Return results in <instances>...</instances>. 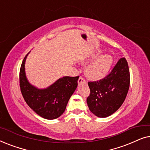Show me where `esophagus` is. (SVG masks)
Wrapping results in <instances>:
<instances>
[{
	"instance_id": "obj_1",
	"label": "esophagus",
	"mask_w": 150,
	"mask_h": 150,
	"mask_svg": "<svg viewBox=\"0 0 150 150\" xmlns=\"http://www.w3.org/2000/svg\"><path fill=\"white\" fill-rule=\"evenodd\" d=\"M86 83V81H85V80L83 79V78L80 77L79 81H78V83L80 84V83Z\"/></svg>"
}]
</instances>
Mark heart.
Segmentation results:
<instances>
[{"label":"heart","instance_id":"obj_1","mask_svg":"<svg viewBox=\"0 0 150 150\" xmlns=\"http://www.w3.org/2000/svg\"><path fill=\"white\" fill-rule=\"evenodd\" d=\"M101 51H98L95 54L92 55L87 61L83 62L86 64L93 60L85 69V74L88 79L91 81H100L104 79L108 74L111 68L113 59L109 54H100Z\"/></svg>","mask_w":150,"mask_h":150}]
</instances>
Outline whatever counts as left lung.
Wrapping results in <instances>:
<instances>
[{
  "label": "left lung",
  "mask_w": 150,
  "mask_h": 150,
  "mask_svg": "<svg viewBox=\"0 0 150 150\" xmlns=\"http://www.w3.org/2000/svg\"><path fill=\"white\" fill-rule=\"evenodd\" d=\"M87 102L92 113L107 117L117 110L126 99L130 87V71L125 58L120 59L109 75L97 82H89Z\"/></svg>",
  "instance_id": "left-lung-1"
}]
</instances>
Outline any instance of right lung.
Here are the masks:
<instances>
[{"label":"right lung","instance_id":"1","mask_svg":"<svg viewBox=\"0 0 150 150\" xmlns=\"http://www.w3.org/2000/svg\"><path fill=\"white\" fill-rule=\"evenodd\" d=\"M29 52L24 57L20 71L22 96L36 114L46 120H54L64 112L69 98L76 89L79 76L60 78L48 87L40 89L30 83L26 75L25 62Z\"/></svg>","mask_w":150,"mask_h":150}]
</instances>
